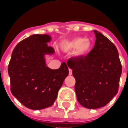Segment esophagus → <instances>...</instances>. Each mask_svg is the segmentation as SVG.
<instances>
[{
  "mask_svg": "<svg viewBox=\"0 0 128 128\" xmlns=\"http://www.w3.org/2000/svg\"><path fill=\"white\" fill-rule=\"evenodd\" d=\"M69 75H70V76H71L72 75V70L71 69H70V68H69Z\"/></svg>",
  "mask_w": 128,
  "mask_h": 128,
  "instance_id": "obj_1",
  "label": "esophagus"
}]
</instances>
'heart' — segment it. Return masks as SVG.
<instances>
[{"label":"heart","mask_w":128,"mask_h":128,"mask_svg":"<svg viewBox=\"0 0 128 128\" xmlns=\"http://www.w3.org/2000/svg\"><path fill=\"white\" fill-rule=\"evenodd\" d=\"M91 46L92 44L90 40L84 38H78L69 42L67 48L71 50H77V55L82 56L90 51Z\"/></svg>","instance_id":"heart-1"}]
</instances>
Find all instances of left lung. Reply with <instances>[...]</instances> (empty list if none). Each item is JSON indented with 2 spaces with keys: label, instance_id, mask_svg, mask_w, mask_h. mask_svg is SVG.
<instances>
[{
  "label": "left lung",
  "instance_id": "obj_1",
  "mask_svg": "<svg viewBox=\"0 0 128 128\" xmlns=\"http://www.w3.org/2000/svg\"><path fill=\"white\" fill-rule=\"evenodd\" d=\"M96 42L87 56L68 60L76 79L77 100L82 106L97 109L106 106L118 93L122 66L116 46L94 30Z\"/></svg>",
  "mask_w": 128,
  "mask_h": 128
}]
</instances>
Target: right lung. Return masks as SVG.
Instances as JSON below:
<instances>
[{
    "mask_svg": "<svg viewBox=\"0 0 128 128\" xmlns=\"http://www.w3.org/2000/svg\"><path fill=\"white\" fill-rule=\"evenodd\" d=\"M47 34L30 36L15 47L8 67L10 90L29 109L41 110L51 106L69 71L65 62L56 70L46 66L45 55L54 53L48 46Z\"/></svg>",
    "mask_w": 128,
    "mask_h": 128,
    "instance_id": "obj_1",
    "label": "right lung"
}]
</instances>
